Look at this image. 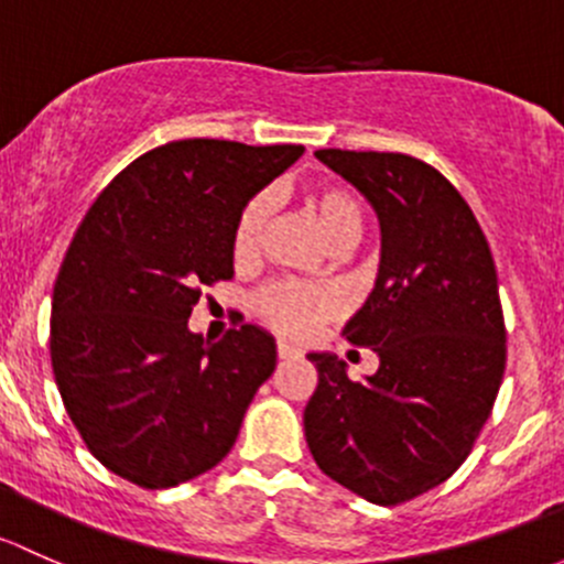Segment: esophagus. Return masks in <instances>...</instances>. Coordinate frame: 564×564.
I'll use <instances>...</instances> for the list:
<instances>
[{"mask_svg": "<svg viewBox=\"0 0 564 564\" xmlns=\"http://www.w3.org/2000/svg\"><path fill=\"white\" fill-rule=\"evenodd\" d=\"M276 358H280V361H293V358H301V350L299 347L288 345V341H280V345H276Z\"/></svg>", "mask_w": 564, "mask_h": 564, "instance_id": "obj_1", "label": "esophagus"}]
</instances>
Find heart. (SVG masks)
I'll return each instance as SVG.
<instances>
[{"instance_id": "heart-1", "label": "heart", "mask_w": 564, "mask_h": 564, "mask_svg": "<svg viewBox=\"0 0 564 564\" xmlns=\"http://www.w3.org/2000/svg\"><path fill=\"white\" fill-rule=\"evenodd\" d=\"M304 206L334 247H347L358 239L364 225V206L347 184L323 182L304 195ZM271 217V197L254 195L241 208L234 228V258L249 263L260 254ZM254 312L260 321L295 339H310L312 334L334 321L341 312V295L334 288L304 282H274L254 295Z\"/></svg>"}]
</instances>
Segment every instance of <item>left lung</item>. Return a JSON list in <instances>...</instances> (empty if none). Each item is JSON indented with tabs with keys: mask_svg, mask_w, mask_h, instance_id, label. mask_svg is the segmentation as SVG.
<instances>
[{
	"mask_svg": "<svg viewBox=\"0 0 564 564\" xmlns=\"http://www.w3.org/2000/svg\"><path fill=\"white\" fill-rule=\"evenodd\" d=\"M380 219V274L345 325L380 369L310 352L317 388L304 434L330 480L375 505H399L462 467L505 375V317L489 241L458 189L410 154L321 149Z\"/></svg>",
	"mask_w": 564,
	"mask_h": 564,
	"instance_id": "8db88e82",
	"label": "left lung"
}]
</instances>
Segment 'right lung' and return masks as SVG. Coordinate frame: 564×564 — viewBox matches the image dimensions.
<instances>
[{"instance_id": "1", "label": "right lung", "mask_w": 564, "mask_h": 564, "mask_svg": "<svg viewBox=\"0 0 564 564\" xmlns=\"http://www.w3.org/2000/svg\"><path fill=\"white\" fill-rule=\"evenodd\" d=\"M304 147L214 138L141 154L97 195L69 241L51 304V367L91 456L141 489L217 467L276 367L258 325L203 341V288L234 276V228Z\"/></svg>"}]
</instances>
